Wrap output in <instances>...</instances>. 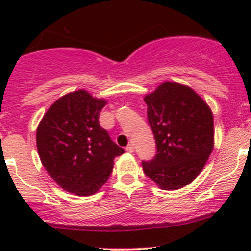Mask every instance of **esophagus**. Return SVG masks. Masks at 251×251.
<instances>
[{
  "mask_svg": "<svg viewBox=\"0 0 251 251\" xmlns=\"http://www.w3.org/2000/svg\"><path fill=\"white\" fill-rule=\"evenodd\" d=\"M133 151H135V148H133L132 144H128V146L126 147V151H127V153H133Z\"/></svg>",
  "mask_w": 251,
  "mask_h": 251,
  "instance_id": "1",
  "label": "esophagus"
}]
</instances>
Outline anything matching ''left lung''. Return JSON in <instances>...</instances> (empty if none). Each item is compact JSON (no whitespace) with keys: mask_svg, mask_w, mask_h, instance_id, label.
I'll list each match as a JSON object with an SVG mask.
<instances>
[{"mask_svg":"<svg viewBox=\"0 0 251 251\" xmlns=\"http://www.w3.org/2000/svg\"><path fill=\"white\" fill-rule=\"evenodd\" d=\"M156 143L155 156L142 161L143 171L166 191L191 183L214 148V116L191 87L164 82L144 97Z\"/></svg>","mask_w":251,"mask_h":251,"instance_id":"8db88e82","label":"left lung"}]
</instances>
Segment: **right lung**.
Instances as JSON below:
<instances>
[{"label": "right lung", "instance_id": "add662e5", "mask_svg": "<svg viewBox=\"0 0 251 251\" xmlns=\"http://www.w3.org/2000/svg\"><path fill=\"white\" fill-rule=\"evenodd\" d=\"M107 104L87 91L68 93L53 103L39 124L37 151L50 176L70 193L95 194L109 178L124 149L100 125Z\"/></svg>", "mask_w": 251, "mask_h": 251}]
</instances>
